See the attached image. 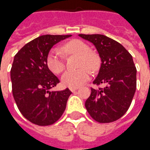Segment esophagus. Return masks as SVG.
<instances>
[{"label":"esophagus","instance_id":"1","mask_svg":"<svg viewBox=\"0 0 150 150\" xmlns=\"http://www.w3.org/2000/svg\"><path fill=\"white\" fill-rule=\"evenodd\" d=\"M77 89H78L77 88H70V91H71L72 92H74V91H76V90H77Z\"/></svg>","mask_w":150,"mask_h":150}]
</instances>
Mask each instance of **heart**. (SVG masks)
Returning a JSON list of instances; mask_svg holds the SVG:
<instances>
[{
	"label": "heart",
	"mask_w": 150,
	"mask_h": 150,
	"mask_svg": "<svg viewBox=\"0 0 150 150\" xmlns=\"http://www.w3.org/2000/svg\"><path fill=\"white\" fill-rule=\"evenodd\" d=\"M65 54H77L81 55L79 67L81 69L76 70H68L62 76V83L66 87L77 88L91 76V70H96L98 68V59L91 52L87 44L80 40H72L66 43L61 48ZM47 67L54 74H60L65 69L63 55L56 48L52 49L47 55ZM88 67L87 68L86 67Z\"/></svg>",
	"instance_id": "heart-1"
}]
</instances>
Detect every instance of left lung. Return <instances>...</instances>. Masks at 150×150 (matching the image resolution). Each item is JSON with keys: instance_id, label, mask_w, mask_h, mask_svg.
<instances>
[{"instance_id": "8db88e82", "label": "left lung", "mask_w": 150, "mask_h": 150, "mask_svg": "<svg viewBox=\"0 0 150 150\" xmlns=\"http://www.w3.org/2000/svg\"><path fill=\"white\" fill-rule=\"evenodd\" d=\"M93 44L102 64L94 89L86 100L88 113L98 123H110L123 117L129 109L136 90V67L132 54L116 40L102 34H79Z\"/></svg>"}]
</instances>
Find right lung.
<instances>
[{"label": "right lung", "mask_w": 150, "mask_h": 150, "mask_svg": "<svg viewBox=\"0 0 150 150\" xmlns=\"http://www.w3.org/2000/svg\"><path fill=\"white\" fill-rule=\"evenodd\" d=\"M71 35H43L31 40L14 57L11 80L14 99L25 119L39 126L53 125L62 117L72 92L50 91L59 80L48 69L53 45Z\"/></svg>", "instance_id": "1"}]
</instances>
